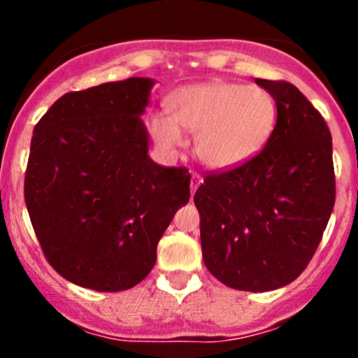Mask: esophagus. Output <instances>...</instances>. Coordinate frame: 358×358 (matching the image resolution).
I'll return each mask as SVG.
<instances>
[{
	"label": "esophagus",
	"mask_w": 358,
	"mask_h": 358,
	"mask_svg": "<svg viewBox=\"0 0 358 358\" xmlns=\"http://www.w3.org/2000/svg\"><path fill=\"white\" fill-rule=\"evenodd\" d=\"M201 183H202V176L199 175V173H192V176H190V192H192V196Z\"/></svg>",
	"instance_id": "obj_1"
}]
</instances>
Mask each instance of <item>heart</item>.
Wrapping results in <instances>:
<instances>
[{"label": "heart", "instance_id": "b5f03b06", "mask_svg": "<svg viewBox=\"0 0 358 358\" xmlns=\"http://www.w3.org/2000/svg\"><path fill=\"white\" fill-rule=\"evenodd\" d=\"M168 112H150L147 128L164 150L187 143L196 131V154L213 169H234L265 149L275 129L277 107L262 86L209 81L183 86L169 96Z\"/></svg>", "mask_w": 358, "mask_h": 358}]
</instances>
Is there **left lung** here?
Returning <instances> with one entry per match:
<instances>
[{
	"label": "left lung",
	"instance_id": "1",
	"mask_svg": "<svg viewBox=\"0 0 358 358\" xmlns=\"http://www.w3.org/2000/svg\"><path fill=\"white\" fill-rule=\"evenodd\" d=\"M275 100L277 122L255 159L213 173L197 189L204 265L220 282L265 292L292 282L333 213V140L320 112L287 81L255 79Z\"/></svg>",
	"mask_w": 358,
	"mask_h": 358
}]
</instances>
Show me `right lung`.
Instances as JSON below:
<instances>
[{"label": "right lung", "instance_id": "obj_1", "mask_svg": "<svg viewBox=\"0 0 358 358\" xmlns=\"http://www.w3.org/2000/svg\"><path fill=\"white\" fill-rule=\"evenodd\" d=\"M152 86L129 78L66 93L36 124L25 206L46 259L69 282L100 292L142 282L190 199L187 169L149 156L140 115Z\"/></svg>", "mask_w": 358, "mask_h": 358}]
</instances>
